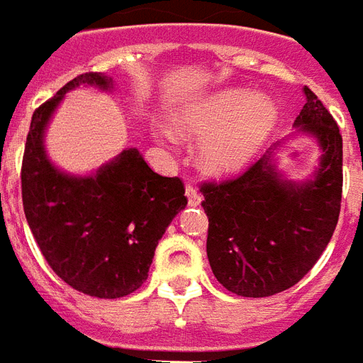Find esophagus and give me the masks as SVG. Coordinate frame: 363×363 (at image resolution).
Here are the masks:
<instances>
[{
  "instance_id": "1",
  "label": "esophagus",
  "mask_w": 363,
  "mask_h": 363,
  "mask_svg": "<svg viewBox=\"0 0 363 363\" xmlns=\"http://www.w3.org/2000/svg\"><path fill=\"white\" fill-rule=\"evenodd\" d=\"M185 195H187V201H189L191 206H199L201 201H203V199H201V193L197 191V187H195L193 184L185 185Z\"/></svg>"
}]
</instances>
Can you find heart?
<instances>
[{"label": "heart", "mask_w": 363, "mask_h": 363, "mask_svg": "<svg viewBox=\"0 0 363 363\" xmlns=\"http://www.w3.org/2000/svg\"><path fill=\"white\" fill-rule=\"evenodd\" d=\"M277 108L268 97L233 89L179 122L185 133L206 136L201 141V160L212 172L241 168L272 132Z\"/></svg>", "instance_id": "heart-1"}]
</instances>
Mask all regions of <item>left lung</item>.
<instances>
[{
	"instance_id": "obj_1",
	"label": "left lung",
	"mask_w": 363,
	"mask_h": 363,
	"mask_svg": "<svg viewBox=\"0 0 363 363\" xmlns=\"http://www.w3.org/2000/svg\"><path fill=\"white\" fill-rule=\"evenodd\" d=\"M304 95L295 124L315 135L323 151L314 179L285 182L268 152L235 178L201 184L208 262L218 281L239 296L262 298L296 285L339 222L342 135L318 95L310 88Z\"/></svg>"
}]
</instances>
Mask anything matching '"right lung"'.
<instances>
[{"instance_id":"add662e5","label":"right lung","mask_w":363,"mask_h":363,"mask_svg":"<svg viewBox=\"0 0 363 363\" xmlns=\"http://www.w3.org/2000/svg\"><path fill=\"white\" fill-rule=\"evenodd\" d=\"M111 88L99 72L76 76L32 114L21 184L32 235L51 269L84 295L120 298L143 285L160 237L187 204L184 182L160 176L138 149H126L89 178L49 162L43 130L68 89Z\"/></svg>"}]
</instances>
